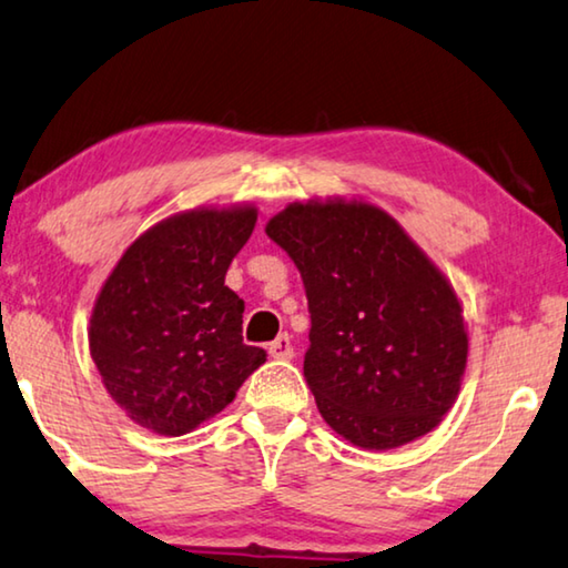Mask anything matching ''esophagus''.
<instances>
[{
  "instance_id": "esophagus-1",
  "label": "esophagus",
  "mask_w": 568,
  "mask_h": 568,
  "mask_svg": "<svg viewBox=\"0 0 568 568\" xmlns=\"http://www.w3.org/2000/svg\"><path fill=\"white\" fill-rule=\"evenodd\" d=\"M270 357L273 359H291L293 357V344H291V336L287 334H281L275 338V342H270L267 346Z\"/></svg>"
}]
</instances>
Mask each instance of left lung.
Instances as JSON below:
<instances>
[{"label":"left lung","mask_w":568,"mask_h":568,"mask_svg":"<svg viewBox=\"0 0 568 568\" xmlns=\"http://www.w3.org/2000/svg\"><path fill=\"white\" fill-rule=\"evenodd\" d=\"M265 232L306 287L303 375L328 426L375 452L434 430L459 395L469 352L442 270L365 201L291 203Z\"/></svg>","instance_id":"8db88e82"}]
</instances>
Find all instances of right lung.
<instances>
[{
	"mask_svg": "<svg viewBox=\"0 0 568 568\" xmlns=\"http://www.w3.org/2000/svg\"><path fill=\"white\" fill-rule=\"evenodd\" d=\"M255 222V206L183 211L138 236L101 285L91 359L142 428L189 434L267 359L242 342L244 301L224 285Z\"/></svg>",
	"mask_w": 568,
	"mask_h": 568,
	"instance_id": "1",
	"label": "right lung"
}]
</instances>
